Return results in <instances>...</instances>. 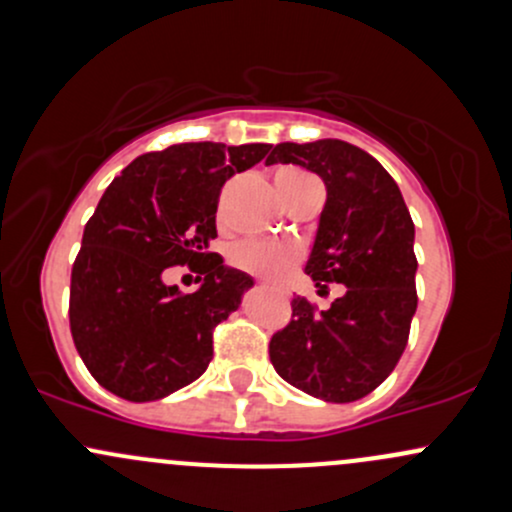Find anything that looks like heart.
Returning <instances> with one entry per match:
<instances>
[{"mask_svg": "<svg viewBox=\"0 0 512 512\" xmlns=\"http://www.w3.org/2000/svg\"><path fill=\"white\" fill-rule=\"evenodd\" d=\"M297 176H304V171L282 169L277 174V184L279 181L297 179ZM299 255V247L287 240H242L230 250V265L242 272L257 274V277L282 279L284 274L292 270Z\"/></svg>", "mask_w": 512, "mask_h": 512, "instance_id": "obj_1", "label": "heart"}]
</instances>
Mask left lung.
Returning a JSON list of instances; mask_svg holds the SVG:
<instances>
[{"label":"left lung","mask_w":512,"mask_h":512,"mask_svg":"<svg viewBox=\"0 0 512 512\" xmlns=\"http://www.w3.org/2000/svg\"><path fill=\"white\" fill-rule=\"evenodd\" d=\"M267 164H299L326 184V206L304 272L343 294L324 311L292 299V321L270 341L279 378L324 402L370 395L407 346L417 311L414 223L378 159L341 139L282 142Z\"/></svg>","instance_id":"8db88e82"}]
</instances>
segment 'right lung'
Returning a JSON list of instances; mask_svg holds the SVG:
<instances>
[{"instance_id": "add662e5", "label": "right lung", "mask_w": 512, "mask_h": 512, "mask_svg": "<svg viewBox=\"0 0 512 512\" xmlns=\"http://www.w3.org/2000/svg\"><path fill=\"white\" fill-rule=\"evenodd\" d=\"M267 152L174 144L134 159L102 193L73 262L68 316L85 368L112 395L161 400L206 373L213 328L255 284L211 252L220 188ZM176 264L204 277L193 295L163 282Z\"/></svg>"}]
</instances>
